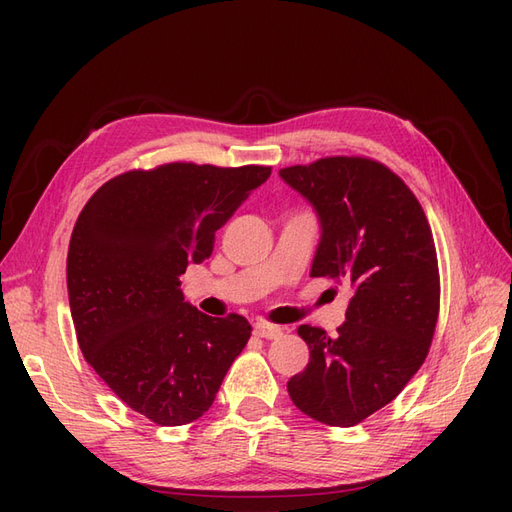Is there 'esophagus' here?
Returning a JSON list of instances; mask_svg holds the SVG:
<instances>
[{
	"mask_svg": "<svg viewBox=\"0 0 512 512\" xmlns=\"http://www.w3.org/2000/svg\"><path fill=\"white\" fill-rule=\"evenodd\" d=\"M254 335L262 337V339H277L282 335V329L275 327V324H265V322H258L254 327Z\"/></svg>",
	"mask_w": 512,
	"mask_h": 512,
	"instance_id": "1",
	"label": "esophagus"
}]
</instances>
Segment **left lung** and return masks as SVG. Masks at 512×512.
<instances>
[{"label":"left lung","instance_id":"left-lung-1","mask_svg":"<svg viewBox=\"0 0 512 512\" xmlns=\"http://www.w3.org/2000/svg\"><path fill=\"white\" fill-rule=\"evenodd\" d=\"M280 177L318 213L309 275L350 286L337 335L297 329L309 363L288 395L314 421L352 427L391 404L425 361L440 312L436 245L421 203L376 160L322 158Z\"/></svg>","mask_w":512,"mask_h":512}]
</instances>
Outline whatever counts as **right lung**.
Returning <instances> with one entry per match:
<instances>
[{"label": "right lung", "instance_id": "1", "mask_svg": "<svg viewBox=\"0 0 512 512\" xmlns=\"http://www.w3.org/2000/svg\"><path fill=\"white\" fill-rule=\"evenodd\" d=\"M271 166L173 162L128 170L87 200L68 247V299L85 361L123 404L158 425L203 416L252 327L183 301L179 277Z\"/></svg>", "mask_w": 512, "mask_h": 512}]
</instances>
